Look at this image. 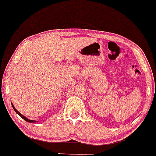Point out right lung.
I'll use <instances>...</instances> for the list:
<instances>
[{"instance_id": "1", "label": "right lung", "mask_w": 156, "mask_h": 156, "mask_svg": "<svg viewBox=\"0 0 156 156\" xmlns=\"http://www.w3.org/2000/svg\"><path fill=\"white\" fill-rule=\"evenodd\" d=\"M11 105H12V107H13V110H15V112H16V113H17V114H18V115H19L20 117H21V118H23L24 120H26V122H38V121H36V120H29V119H28L27 118H26V117H25V116H23V115H22V114H21V113H20V112H19V111H18L17 110H16V109L15 108V107H14V106H13V104H12V103H11Z\"/></svg>"}]
</instances>
